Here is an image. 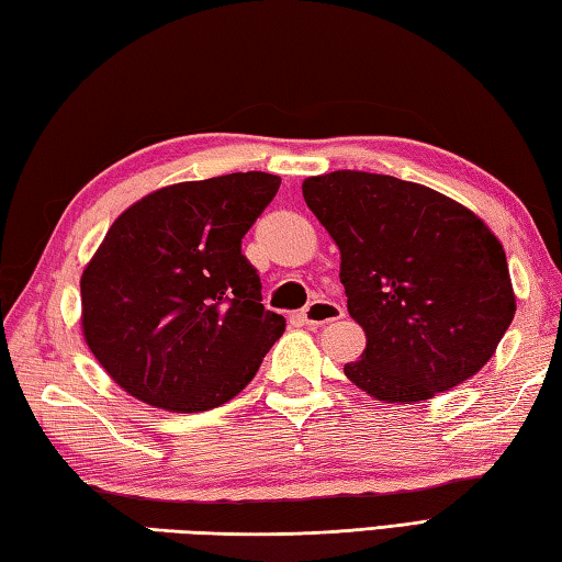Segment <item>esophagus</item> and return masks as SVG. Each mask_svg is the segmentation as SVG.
I'll return each instance as SVG.
<instances>
[{"label": "esophagus", "instance_id": "esophagus-1", "mask_svg": "<svg viewBox=\"0 0 562 562\" xmlns=\"http://www.w3.org/2000/svg\"><path fill=\"white\" fill-rule=\"evenodd\" d=\"M342 316H346V311H342L338 303L333 301H311L306 308L301 311V321L306 323V326H326V323H333V321H340Z\"/></svg>", "mask_w": 562, "mask_h": 562}]
</instances>
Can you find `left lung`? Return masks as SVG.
I'll list each match as a JSON object with an SVG mask.
<instances>
[{
	"instance_id": "left-lung-1",
	"label": "left lung",
	"mask_w": 562,
	"mask_h": 562,
	"mask_svg": "<svg viewBox=\"0 0 562 562\" xmlns=\"http://www.w3.org/2000/svg\"><path fill=\"white\" fill-rule=\"evenodd\" d=\"M303 200L340 249L348 313L366 330L350 382L380 402H422L486 366L516 313L506 251L449 196L390 175L303 180Z\"/></svg>"
}]
</instances>
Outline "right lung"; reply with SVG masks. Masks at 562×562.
I'll list each match as a JSON object with an SVG mask.
<instances>
[{"label": "right lung", "mask_w": 562, "mask_h": 562, "mask_svg": "<svg viewBox=\"0 0 562 562\" xmlns=\"http://www.w3.org/2000/svg\"><path fill=\"white\" fill-rule=\"evenodd\" d=\"M279 184L269 172L177 182L111 224L81 276V326L127 395L187 415L249 385L286 321L263 308L241 239Z\"/></svg>", "instance_id": "obj_1"}]
</instances>
